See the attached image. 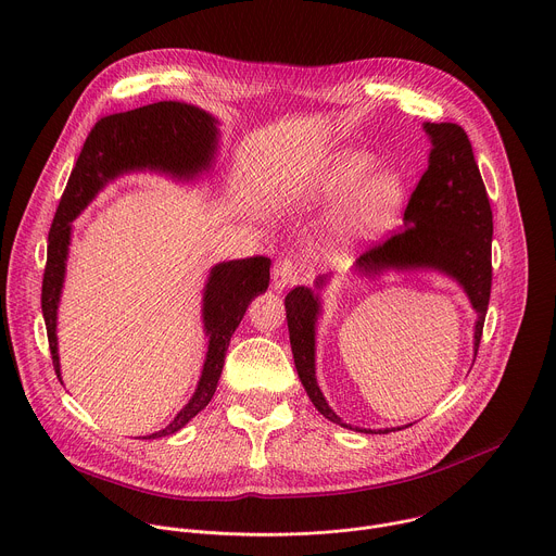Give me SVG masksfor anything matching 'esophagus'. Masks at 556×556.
<instances>
[{
	"label": "esophagus",
	"instance_id": "34e87169",
	"mask_svg": "<svg viewBox=\"0 0 556 556\" xmlns=\"http://www.w3.org/2000/svg\"><path fill=\"white\" fill-rule=\"evenodd\" d=\"M296 279H299V266L292 257H283L275 264V268H273V288L277 292H283Z\"/></svg>",
	"mask_w": 556,
	"mask_h": 556
}]
</instances>
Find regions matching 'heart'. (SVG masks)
Segmentation results:
<instances>
[{
    "label": "heart",
    "mask_w": 556,
    "mask_h": 556,
    "mask_svg": "<svg viewBox=\"0 0 556 556\" xmlns=\"http://www.w3.org/2000/svg\"><path fill=\"white\" fill-rule=\"evenodd\" d=\"M367 155H348L332 165L319 180L299 195L301 202H337L345 194L341 211V232L348 240H367L389 230L405 206V182L395 172H376L359 178L369 169Z\"/></svg>",
    "instance_id": "obj_1"
}]
</instances>
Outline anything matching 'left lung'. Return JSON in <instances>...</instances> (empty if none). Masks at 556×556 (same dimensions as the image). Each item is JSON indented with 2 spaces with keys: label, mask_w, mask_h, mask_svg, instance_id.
Segmentation results:
<instances>
[{
  "label": "left lung",
  "mask_w": 556,
  "mask_h": 556,
  "mask_svg": "<svg viewBox=\"0 0 556 556\" xmlns=\"http://www.w3.org/2000/svg\"><path fill=\"white\" fill-rule=\"evenodd\" d=\"M425 131L433 147L429 167L405 208V226L387 237L382 244L369 247V251L356 260V268L363 275H378L389 268H433L453 277L464 288L472 309L478 312V321H475V356H478L493 283V211L466 131L455 123H425ZM326 281L328 275L316 279L314 286L324 288ZM319 309V294L305 286H296L286 296L294 367L312 405L330 422L352 429L330 409L316 384L314 328ZM399 429L371 431L356 427V431L365 433H389Z\"/></svg>",
  "instance_id": "8db88e82"
}]
</instances>
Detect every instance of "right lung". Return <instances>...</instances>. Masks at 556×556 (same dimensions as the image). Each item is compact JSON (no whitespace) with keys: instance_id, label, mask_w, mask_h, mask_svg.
Listing matches in <instances>:
<instances>
[{"instance_id":"add662e5","label":"right lung","mask_w":556,"mask_h":556,"mask_svg":"<svg viewBox=\"0 0 556 556\" xmlns=\"http://www.w3.org/2000/svg\"><path fill=\"white\" fill-rule=\"evenodd\" d=\"M217 147V121L200 108L161 101L138 110L110 114L97 121L78 153L67 187L61 195L56 215L48 232V260L41 286V309L48 332L50 356L56 376V307L65 277V260L70 247L72 219L81 213L92 198L125 172L153 169L176 178H193L211 167ZM270 281V260L264 255L224 262L211 268L204 288V330L208 337V352L193 399L163 431L151 433L144 440L163 438L180 431L195 418L213 399L222 376L224 356L232 332L244 319L251 301L266 292Z\"/></svg>"}]
</instances>
